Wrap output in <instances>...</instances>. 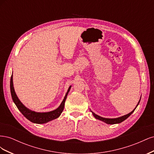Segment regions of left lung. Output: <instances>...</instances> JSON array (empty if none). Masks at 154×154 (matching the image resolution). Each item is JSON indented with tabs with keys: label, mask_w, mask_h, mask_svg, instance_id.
Instances as JSON below:
<instances>
[{
	"label": "left lung",
	"mask_w": 154,
	"mask_h": 154,
	"mask_svg": "<svg viewBox=\"0 0 154 154\" xmlns=\"http://www.w3.org/2000/svg\"><path fill=\"white\" fill-rule=\"evenodd\" d=\"M140 100H141V99H140ZM140 100L139 101V102H138V103H137L136 107H137V105H139V102H140ZM136 107L131 112H130L129 114H127V115H125V116H122V117H119V118H114V119L104 118L100 117V116L96 115V114H94V112H92V113L93 116H94V117L96 118V119L101 120V121H102V122H105V123H107V124L113 125V124H116V123H122V122H123V121H125L126 119H127V118L129 117V116L134 112V111L135 110V109H136Z\"/></svg>",
	"instance_id": "left-lung-1"
}]
</instances>
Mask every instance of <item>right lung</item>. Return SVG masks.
<instances>
[{"label":"right lung","instance_id":"right-lung-1","mask_svg":"<svg viewBox=\"0 0 154 154\" xmlns=\"http://www.w3.org/2000/svg\"><path fill=\"white\" fill-rule=\"evenodd\" d=\"M71 86L69 87L66 94L64 97L63 101L62 102L61 105H60V106L58 109H57L53 111L49 112H35L34 111H31L28 109H27L26 107L21 103L20 101L18 100V97L15 94V90H14L13 84V74L11 76V80H10V91H11V97H12L13 102L16 105L18 109L20 111V112L24 115L27 119L29 120L30 122L34 123H38V124L48 123L50 122V121L53 120L59 117L63 110L65 102H66L67 94L70 89H71Z\"/></svg>","mask_w":154,"mask_h":154}]
</instances>
